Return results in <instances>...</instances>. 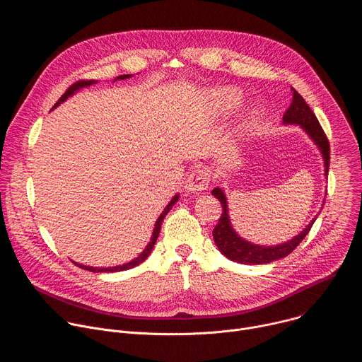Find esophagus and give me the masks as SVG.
<instances>
[{
    "label": "esophagus",
    "mask_w": 362,
    "mask_h": 362,
    "mask_svg": "<svg viewBox=\"0 0 362 362\" xmlns=\"http://www.w3.org/2000/svg\"><path fill=\"white\" fill-rule=\"evenodd\" d=\"M209 182H211L209 170H206L204 168H199L187 176L186 183H185V189L189 193H199V192H202V190L208 187Z\"/></svg>",
    "instance_id": "obj_1"
}]
</instances>
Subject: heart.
I'll use <instances>...</instances> for the list:
<instances>
[{
	"instance_id": "heart-1",
	"label": "heart",
	"mask_w": 362,
	"mask_h": 362,
	"mask_svg": "<svg viewBox=\"0 0 362 362\" xmlns=\"http://www.w3.org/2000/svg\"><path fill=\"white\" fill-rule=\"evenodd\" d=\"M225 100H226V105L229 106V109H232V107H235L238 105L240 98H239L236 91L228 90V91H225ZM246 123H250V120H247Z\"/></svg>"
}]
</instances>
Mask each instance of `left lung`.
<instances>
[{"instance_id": "8db88e82", "label": "left lung", "mask_w": 362, "mask_h": 362, "mask_svg": "<svg viewBox=\"0 0 362 362\" xmlns=\"http://www.w3.org/2000/svg\"><path fill=\"white\" fill-rule=\"evenodd\" d=\"M284 124H298L300 126L305 133L313 139V141L318 146L321 150L324 165H325V176H328L329 169V141L317 119L314 112L309 109V106L305 103L303 97L292 88V103L289 109L284 115ZM212 194L219 199L222 204V215L219 218L218 225L214 229V239L222 255L229 257L230 261L238 264H247V265H262L269 264L274 261L281 259V257L288 256L295 247L302 242V239L311 230L315 219L318 215L309 222V225L295 238L291 240L276 245V246H262V245H255L252 242L245 240L240 238L232 228L229 212H228V202L226 194L221 187H215L212 190Z\"/></svg>"}]
</instances>
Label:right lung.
I'll list each match as a JSON object with an SVG mask.
<instances>
[{
    "label": "right lung",
    "instance_id": "add662e5",
    "mask_svg": "<svg viewBox=\"0 0 362 362\" xmlns=\"http://www.w3.org/2000/svg\"><path fill=\"white\" fill-rule=\"evenodd\" d=\"M132 77V74H123V76H119V77H116L115 78V81L116 80H126V78H130ZM97 81L95 80H80V81H77V83H74V84H71L69 88H67V91L59 98V101L56 103L54 105V107L53 109H56L57 106H60L63 101H66L69 97H71L76 91H78L80 88H83V87H88V86H93V84H95ZM179 200V194H175L173 196V199L169 202V204L166 206L165 208V211L160 214V216H159V219L156 221V225H154V229H153V233H151V238H150V242L147 243V246L144 247V250L137 256V257H134L133 261H130V262H127V264H124V265H119V267H110V268H94V267H86V265H81V264H77V262H74L78 268H81V269H86V271H90V272H120V271H126V269H130V268H134V267H137L139 264H141L143 261H146V257L151 253V249H153V246H154V243H156V240H158V236H159V233H160V229H162V222H163V219H165V216L170 212V209L173 208V204L176 203Z\"/></svg>",
    "mask_w": 362,
    "mask_h": 362
}]
</instances>
